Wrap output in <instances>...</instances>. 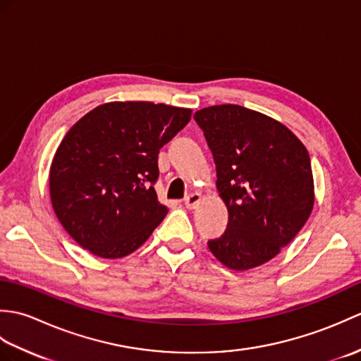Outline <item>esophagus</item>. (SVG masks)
<instances>
[{
  "label": "esophagus",
  "mask_w": 361,
  "mask_h": 361,
  "mask_svg": "<svg viewBox=\"0 0 361 361\" xmlns=\"http://www.w3.org/2000/svg\"><path fill=\"white\" fill-rule=\"evenodd\" d=\"M202 202V195L198 192H194V194H189L186 198H185V204L188 209H195L198 204H200Z\"/></svg>",
  "instance_id": "obj_1"
}]
</instances>
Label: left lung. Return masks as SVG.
I'll return each instance as SVG.
<instances>
[{
	"label": "left lung",
	"instance_id": "obj_1",
	"mask_svg": "<svg viewBox=\"0 0 361 361\" xmlns=\"http://www.w3.org/2000/svg\"><path fill=\"white\" fill-rule=\"evenodd\" d=\"M194 119L212 152L228 209L226 231L208 248L231 270H251L278 256L310 216L309 152L282 122L240 105L206 106Z\"/></svg>",
	"mask_w": 361,
	"mask_h": 361
}]
</instances>
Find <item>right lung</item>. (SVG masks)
<instances>
[{
	"mask_svg": "<svg viewBox=\"0 0 361 361\" xmlns=\"http://www.w3.org/2000/svg\"><path fill=\"white\" fill-rule=\"evenodd\" d=\"M190 109L106 102L68 130L52 158L49 195L65 231L97 257L128 256L167 214L158 202V153Z\"/></svg>",
	"mask_w": 361,
	"mask_h": 361,
	"instance_id": "obj_1",
	"label": "right lung"
}]
</instances>
